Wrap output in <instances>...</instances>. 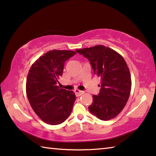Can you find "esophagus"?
<instances>
[{"instance_id":"esophagus-1","label":"esophagus","mask_w":156,"mask_h":156,"mask_svg":"<svg viewBox=\"0 0 156 156\" xmlns=\"http://www.w3.org/2000/svg\"><path fill=\"white\" fill-rule=\"evenodd\" d=\"M74 93L76 94V96H77V97H78V96H80L81 95H83L84 94V91H80V90H78V89H75Z\"/></svg>"}]
</instances>
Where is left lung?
Returning <instances> with one entry per match:
<instances>
[{
	"mask_svg": "<svg viewBox=\"0 0 156 156\" xmlns=\"http://www.w3.org/2000/svg\"><path fill=\"white\" fill-rule=\"evenodd\" d=\"M76 51L89 60L94 73L100 78L101 89L98 96L93 95L89 112L102 120L114 118L125 107L131 89L130 72L125 59L104 45Z\"/></svg>",
	"mask_w": 156,
	"mask_h": 156,
	"instance_id": "8db88e82",
	"label": "left lung"
}]
</instances>
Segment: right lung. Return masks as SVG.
Here are the masks:
<instances>
[{
	"label": "right lung",
	"instance_id": "add662e5",
	"mask_svg": "<svg viewBox=\"0 0 156 156\" xmlns=\"http://www.w3.org/2000/svg\"><path fill=\"white\" fill-rule=\"evenodd\" d=\"M76 52L53 49L31 65L26 82V93L31 108L43 122L61 124L72 111L76 95L57 85L66 60Z\"/></svg>",
	"mask_w": 156,
	"mask_h": 156
}]
</instances>
